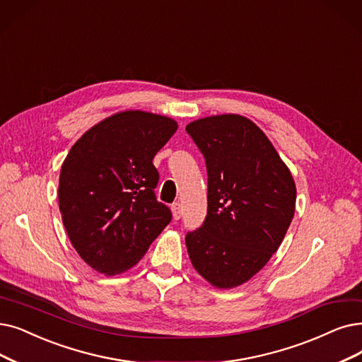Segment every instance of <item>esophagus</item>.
Wrapping results in <instances>:
<instances>
[{"label":"esophagus","instance_id":"obj_1","mask_svg":"<svg viewBox=\"0 0 362 362\" xmlns=\"http://www.w3.org/2000/svg\"><path fill=\"white\" fill-rule=\"evenodd\" d=\"M181 206H180V204H173L172 205V216H173V220H180L181 218Z\"/></svg>","mask_w":362,"mask_h":362}]
</instances>
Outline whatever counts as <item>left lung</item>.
Masks as SVG:
<instances>
[{
    "mask_svg": "<svg viewBox=\"0 0 362 362\" xmlns=\"http://www.w3.org/2000/svg\"><path fill=\"white\" fill-rule=\"evenodd\" d=\"M185 131L208 169V215L185 236L187 251L202 278L230 290L281 247L296 212V182L266 134L243 115H209Z\"/></svg>",
    "mask_w": 362,
    "mask_h": 362,
    "instance_id": "1",
    "label": "left lung"
}]
</instances>
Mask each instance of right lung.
I'll use <instances>...</instances> for the list:
<instances>
[{"instance_id": "right-lung-1", "label": "right lung", "mask_w": 362, "mask_h": 362, "mask_svg": "<svg viewBox=\"0 0 362 362\" xmlns=\"http://www.w3.org/2000/svg\"><path fill=\"white\" fill-rule=\"evenodd\" d=\"M162 114L124 110L86 131L61 168L57 199L72 247L93 270L114 276L138 264L169 224L156 200V153L177 132Z\"/></svg>"}]
</instances>
